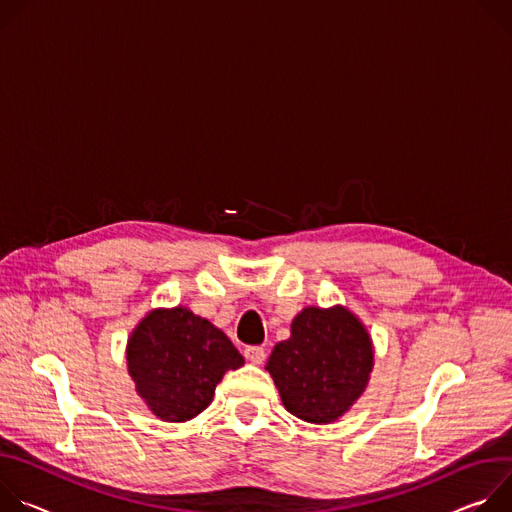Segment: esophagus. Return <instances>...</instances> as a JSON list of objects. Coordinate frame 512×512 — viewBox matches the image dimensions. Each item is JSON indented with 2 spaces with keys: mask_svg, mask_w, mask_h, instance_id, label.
Returning <instances> with one entry per match:
<instances>
[{
  "mask_svg": "<svg viewBox=\"0 0 512 512\" xmlns=\"http://www.w3.org/2000/svg\"><path fill=\"white\" fill-rule=\"evenodd\" d=\"M244 356H246V360L252 362V364H262L264 358H266V352H264V348H260V346H248V348L244 350Z\"/></svg>",
  "mask_w": 512,
  "mask_h": 512,
  "instance_id": "1",
  "label": "esophagus"
}]
</instances>
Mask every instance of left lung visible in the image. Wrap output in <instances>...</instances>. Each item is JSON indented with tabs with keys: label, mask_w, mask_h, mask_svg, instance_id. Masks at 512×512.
I'll list each match as a JSON object with an SVG mask.
<instances>
[{
	"label": "left lung",
	"mask_w": 512,
	"mask_h": 512,
	"mask_svg": "<svg viewBox=\"0 0 512 512\" xmlns=\"http://www.w3.org/2000/svg\"><path fill=\"white\" fill-rule=\"evenodd\" d=\"M374 366L364 323L346 307H305L266 362L285 409L307 423H333L360 399Z\"/></svg>",
	"instance_id": "left-lung-1"
}]
</instances>
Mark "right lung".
<instances>
[{
  "label": "right lung",
  "mask_w": 512,
  "mask_h": 512,
  "mask_svg": "<svg viewBox=\"0 0 512 512\" xmlns=\"http://www.w3.org/2000/svg\"><path fill=\"white\" fill-rule=\"evenodd\" d=\"M126 360L136 392L168 423L205 411L223 374L244 364L230 337L181 305L150 311L128 339Z\"/></svg>",
  "instance_id": "obj_1"
}]
</instances>
